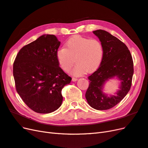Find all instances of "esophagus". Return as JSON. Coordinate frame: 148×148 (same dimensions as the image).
Here are the masks:
<instances>
[{
	"label": "esophagus",
	"mask_w": 148,
	"mask_h": 148,
	"mask_svg": "<svg viewBox=\"0 0 148 148\" xmlns=\"http://www.w3.org/2000/svg\"><path fill=\"white\" fill-rule=\"evenodd\" d=\"M78 80V78H72V81L73 82H77Z\"/></svg>",
	"instance_id": "34e87169"
}]
</instances>
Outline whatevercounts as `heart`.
<instances>
[{"instance_id":"b5f03b06","label":"heart","mask_w":148,"mask_h":148,"mask_svg":"<svg viewBox=\"0 0 148 148\" xmlns=\"http://www.w3.org/2000/svg\"><path fill=\"white\" fill-rule=\"evenodd\" d=\"M56 57L61 69L65 72L70 70L75 62L77 65L71 73L80 76L86 72L93 73L98 69L104 57V49L99 40L75 36L66 42L65 47L58 49Z\"/></svg>"}]
</instances>
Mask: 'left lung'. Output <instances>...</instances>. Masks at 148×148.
<instances>
[{"label":"left lung","mask_w":148,"mask_h":148,"mask_svg":"<svg viewBox=\"0 0 148 148\" xmlns=\"http://www.w3.org/2000/svg\"><path fill=\"white\" fill-rule=\"evenodd\" d=\"M93 33L99 39L104 57L98 69L88 77L89 87L85 97L89 105L96 110L112 108L122 101L130 89L133 75V62L127 46L106 31ZM117 77L121 82L115 96L109 97L102 92L103 86L109 79Z\"/></svg>","instance_id":"1"}]
</instances>
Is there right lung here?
I'll use <instances>...</instances> for the list:
<instances>
[{
    "label": "right lung",
    "mask_w": 148,
    "mask_h": 148,
    "mask_svg": "<svg viewBox=\"0 0 148 148\" xmlns=\"http://www.w3.org/2000/svg\"><path fill=\"white\" fill-rule=\"evenodd\" d=\"M60 42L56 36L44 34L22 47L13 63L18 94L28 107L49 114L62 105V89L71 78L59 66L56 52Z\"/></svg>",
    "instance_id": "right-lung-1"
}]
</instances>
